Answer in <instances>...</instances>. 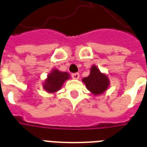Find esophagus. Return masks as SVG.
<instances>
[{
	"instance_id": "esophagus-1",
	"label": "esophagus",
	"mask_w": 147,
	"mask_h": 147,
	"mask_svg": "<svg viewBox=\"0 0 147 147\" xmlns=\"http://www.w3.org/2000/svg\"><path fill=\"white\" fill-rule=\"evenodd\" d=\"M71 77H72L73 79H78L79 78V73H78V72H76V73H72L71 74Z\"/></svg>"
}]
</instances>
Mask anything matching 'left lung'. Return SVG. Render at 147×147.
I'll return each mask as SVG.
<instances>
[{"mask_svg":"<svg viewBox=\"0 0 147 147\" xmlns=\"http://www.w3.org/2000/svg\"><path fill=\"white\" fill-rule=\"evenodd\" d=\"M83 82L86 84L87 90L94 95L102 93L107 90L109 84V80L107 76L101 73L95 66L91 68L90 76L83 78Z\"/></svg>","mask_w":147,"mask_h":147,"instance_id":"obj_1","label":"left lung"}]
</instances>
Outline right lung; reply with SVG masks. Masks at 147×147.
Listing matches in <instances>:
<instances>
[{"label":"right lung","instance_id":"obj_1","mask_svg":"<svg viewBox=\"0 0 147 147\" xmlns=\"http://www.w3.org/2000/svg\"><path fill=\"white\" fill-rule=\"evenodd\" d=\"M69 75L67 72H61L57 69L54 70L48 76V78L44 84V88L48 92H56L62 87L64 81L69 78Z\"/></svg>","mask_w":147,"mask_h":147}]
</instances>
